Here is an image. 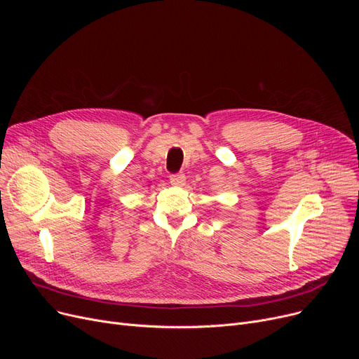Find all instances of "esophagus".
Returning a JSON list of instances; mask_svg holds the SVG:
<instances>
[{
	"label": "esophagus",
	"instance_id": "34e87169",
	"mask_svg": "<svg viewBox=\"0 0 359 359\" xmlns=\"http://www.w3.org/2000/svg\"><path fill=\"white\" fill-rule=\"evenodd\" d=\"M170 182L175 186H183L186 182V176L184 173H175V175H170Z\"/></svg>",
	"mask_w": 359,
	"mask_h": 359
}]
</instances>
